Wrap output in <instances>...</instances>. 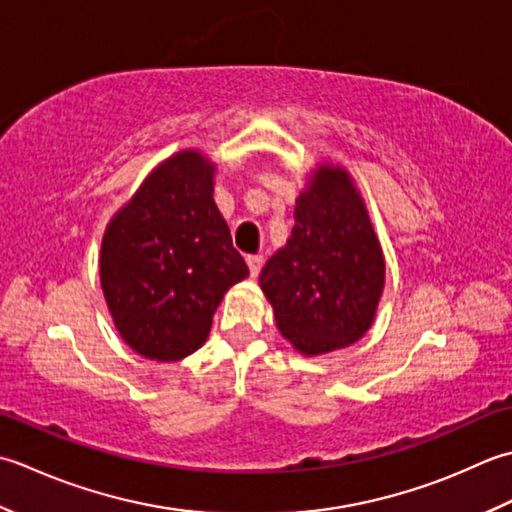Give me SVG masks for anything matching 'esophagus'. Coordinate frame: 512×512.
Listing matches in <instances>:
<instances>
[{
	"label": "esophagus",
	"mask_w": 512,
	"mask_h": 512,
	"mask_svg": "<svg viewBox=\"0 0 512 512\" xmlns=\"http://www.w3.org/2000/svg\"><path fill=\"white\" fill-rule=\"evenodd\" d=\"M265 258L263 256H247V267H249V274L252 278H256L260 274V267H263Z\"/></svg>",
	"instance_id": "esophagus-1"
}]
</instances>
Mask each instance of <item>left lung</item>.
Returning a JSON list of instances; mask_svg holds the SVG:
<instances>
[{
	"label": "left lung",
	"mask_w": 512,
	"mask_h": 512,
	"mask_svg": "<svg viewBox=\"0 0 512 512\" xmlns=\"http://www.w3.org/2000/svg\"><path fill=\"white\" fill-rule=\"evenodd\" d=\"M287 245L258 276L280 333L320 356L360 340L384 289V256L351 174L320 165L296 198Z\"/></svg>",
	"instance_id": "left-lung-1"
}]
</instances>
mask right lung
<instances>
[{"label":"right lung","mask_w":512,"mask_h":512,"mask_svg":"<svg viewBox=\"0 0 512 512\" xmlns=\"http://www.w3.org/2000/svg\"><path fill=\"white\" fill-rule=\"evenodd\" d=\"M216 168L176 152L112 216L99 276L125 344L150 360H181L205 342L225 291L249 276L214 203Z\"/></svg>","instance_id":"1"}]
</instances>
